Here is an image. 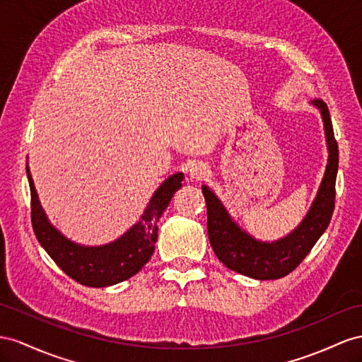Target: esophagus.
Wrapping results in <instances>:
<instances>
[{
	"label": "esophagus",
	"instance_id": "obj_1",
	"mask_svg": "<svg viewBox=\"0 0 362 362\" xmlns=\"http://www.w3.org/2000/svg\"><path fill=\"white\" fill-rule=\"evenodd\" d=\"M208 166L203 163V162H196V163H192L191 166H189V170H188V173H189V177L191 179H196V180H200V179H203L205 177V175L208 174Z\"/></svg>",
	"mask_w": 362,
	"mask_h": 362
}]
</instances>
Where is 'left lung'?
Masks as SVG:
<instances>
[{"instance_id": "8db88e82", "label": "left lung", "mask_w": 362, "mask_h": 362, "mask_svg": "<svg viewBox=\"0 0 362 362\" xmlns=\"http://www.w3.org/2000/svg\"><path fill=\"white\" fill-rule=\"evenodd\" d=\"M321 110L324 129L329 146V163L321 182L317 199L312 203L308 216L292 234L274 243L257 242L245 230L240 229L220 200L209 188L203 187V196L208 209V237L218 260L228 269L255 280H278L300 266L318 238L327 229L335 209V183L338 173V144L329 115V108L324 100L315 102Z\"/></svg>"}]
</instances>
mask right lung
Returning a JSON list of instances; mask_svg holds the SVG:
<instances>
[{"label":"right lung","mask_w":362,"mask_h":362,"mask_svg":"<svg viewBox=\"0 0 362 362\" xmlns=\"http://www.w3.org/2000/svg\"><path fill=\"white\" fill-rule=\"evenodd\" d=\"M25 170L30 185V217L36 238L64 272L79 284L90 287H105L125 281L148 263L157 240V221L183 180L182 173L166 179L154 192L141 221L116 242L99 247H84L70 242L49 223L33 187L29 166Z\"/></svg>","instance_id":"1"}]
</instances>
